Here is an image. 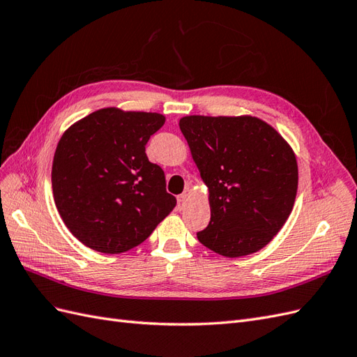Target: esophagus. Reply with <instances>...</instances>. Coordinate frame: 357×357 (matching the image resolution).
I'll return each instance as SVG.
<instances>
[{"label": "esophagus", "mask_w": 357, "mask_h": 357, "mask_svg": "<svg viewBox=\"0 0 357 357\" xmlns=\"http://www.w3.org/2000/svg\"><path fill=\"white\" fill-rule=\"evenodd\" d=\"M188 199H189L188 193H181V195H178V197H177V201H178V210H183V207H185V205H186Z\"/></svg>", "instance_id": "34e87169"}]
</instances>
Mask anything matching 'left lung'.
Returning <instances> with one entry per match:
<instances>
[{
    "label": "left lung",
    "mask_w": 357,
    "mask_h": 357,
    "mask_svg": "<svg viewBox=\"0 0 357 357\" xmlns=\"http://www.w3.org/2000/svg\"><path fill=\"white\" fill-rule=\"evenodd\" d=\"M180 129L210 190L201 244L226 257L261 250L294 208L298 164L273 126L252 116H186Z\"/></svg>",
    "instance_id": "obj_1"
}]
</instances>
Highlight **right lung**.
<instances>
[{
  "label": "right lung",
  "instance_id": "1",
  "mask_svg": "<svg viewBox=\"0 0 357 357\" xmlns=\"http://www.w3.org/2000/svg\"><path fill=\"white\" fill-rule=\"evenodd\" d=\"M165 117L102 109L59 139L52 167L53 198L71 234L92 250L123 253L142 244L176 207L165 174L146 144Z\"/></svg>",
  "mask_w": 357,
  "mask_h": 357
}]
</instances>
